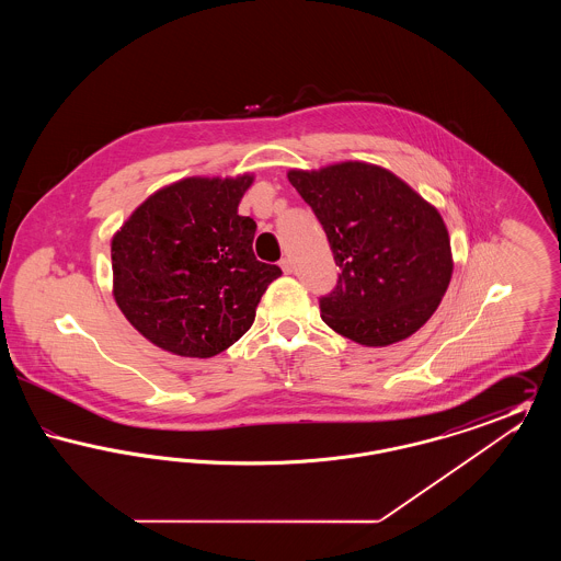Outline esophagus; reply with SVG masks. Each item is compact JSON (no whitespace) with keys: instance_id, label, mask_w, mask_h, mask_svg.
<instances>
[{"instance_id":"obj_1","label":"esophagus","mask_w":561,"mask_h":561,"mask_svg":"<svg viewBox=\"0 0 561 561\" xmlns=\"http://www.w3.org/2000/svg\"><path fill=\"white\" fill-rule=\"evenodd\" d=\"M279 267H282V271H284L286 275H290L294 271L293 259H288V256H286V259H282V261H279Z\"/></svg>"}]
</instances>
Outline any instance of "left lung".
<instances>
[{"label":"left lung","instance_id":"1","mask_svg":"<svg viewBox=\"0 0 561 561\" xmlns=\"http://www.w3.org/2000/svg\"><path fill=\"white\" fill-rule=\"evenodd\" d=\"M288 181L318 216L341 267L336 288L320 298L321 320L366 347L400 343L423 328L454 268L437 208L366 161L290 170Z\"/></svg>","mask_w":561,"mask_h":561}]
</instances>
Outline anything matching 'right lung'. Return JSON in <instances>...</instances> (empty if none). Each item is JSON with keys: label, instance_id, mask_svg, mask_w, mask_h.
Segmentation results:
<instances>
[{"label": "right lung", "instance_id": "add662e5", "mask_svg": "<svg viewBox=\"0 0 561 561\" xmlns=\"http://www.w3.org/2000/svg\"><path fill=\"white\" fill-rule=\"evenodd\" d=\"M252 174L191 176L149 195L111 240L113 296L156 347L213 357L250 330L277 265L256 261L240 216Z\"/></svg>", "mask_w": 561, "mask_h": 561}]
</instances>
